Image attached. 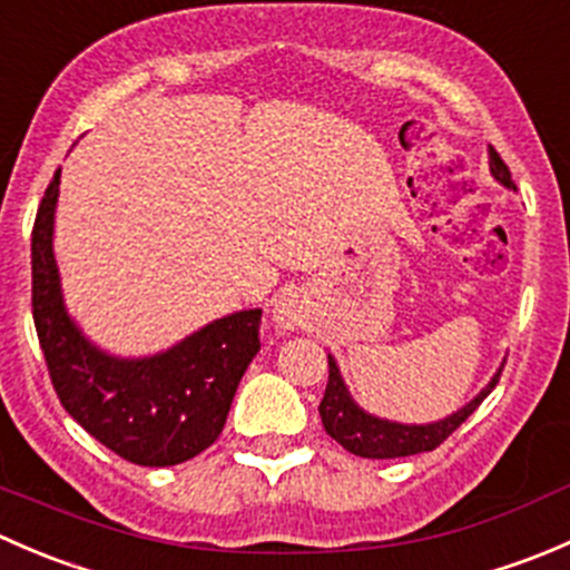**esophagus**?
Segmentation results:
<instances>
[{
  "instance_id": "34e87169",
  "label": "esophagus",
  "mask_w": 570,
  "mask_h": 570,
  "mask_svg": "<svg viewBox=\"0 0 570 570\" xmlns=\"http://www.w3.org/2000/svg\"><path fill=\"white\" fill-rule=\"evenodd\" d=\"M273 322H275V327H281V331H295V327L301 325L303 312H301V306H297L295 297L284 295L275 301Z\"/></svg>"
}]
</instances>
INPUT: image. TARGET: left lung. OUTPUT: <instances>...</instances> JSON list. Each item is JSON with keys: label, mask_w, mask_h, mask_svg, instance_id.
<instances>
[{"label": "left lung", "mask_w": 570, "mask_h": 570, "mask_svg": "<svg viewBox=\"0 0 570 570\" xmlns=\"http://www.w3.org/2000/svg\"><path fill=\"white\" fill-rule=\"evenodd\" d=\"M488 165H491V176L497 178L502 187L515 189L513 178H510L508 165L502 163L493 148H488ZM502 375V366L497 370V375L488 381V386L471 402H465L461 411L450 413L446 419L430 424H402L392 422V419H381L375 413H366L358 402L350 396L347 383H344L342 372L333 355H327V386L325 396L320 402V416L322 428L331 439H336L338 444L347 452L358 458H372V461H386V458H407L419 455V452H433L435 446L444 444L452 433L471 416V413L480 407V402L493 392V386L499 383Z\"/></svg>", "instance_id": "left-lung-1"}]
</instances>
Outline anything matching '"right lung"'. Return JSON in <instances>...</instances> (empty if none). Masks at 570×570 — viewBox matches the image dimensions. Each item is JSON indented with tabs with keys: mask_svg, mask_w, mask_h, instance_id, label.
<instances>
[{
	"mask_svg": "<svg viewBox=\"0 0 570 570\" xmlns=\"http://www.w3.org/2000/svg\"><path fill=\"white\" fill-rule=\"evenodd\" d=\"M60 170L32 228V317L62 407L96 441L137 465H176L217 441L245 370L258 353L262 308L234 312L142 358L90 342L62 301L55 262Z\"/></svg>",
	"mask_w": 570,
	"mask_h": 570,
	"instance_id": "1",
	"label": "right lung"
}]
</instances>
